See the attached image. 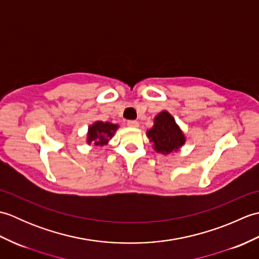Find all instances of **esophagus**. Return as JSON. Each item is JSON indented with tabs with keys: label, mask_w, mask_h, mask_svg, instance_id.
I'll list each match as a JSON object with an SVG mask.
<instances>
[{
	"label": "esophagus",
	"mask_w": 259,
	"mask_h": 259,
	"mask_svg": "<svg viewBox=\"0 0 259 259\" xmlns=\"http://www.w3.org/2000/svg\"><path fill=\"white\" fill-rule=\"evenodd\" d=\"M128 125L129 126H133V128H137V126H139V122L137 120H129L128 121Z\"/></svg>",
	"instance_id": "1"
}]
</instances>
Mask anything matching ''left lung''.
Listing matches in <instances>:
<instances>
[{
	"label": "left lung",
	"mask_w": 259,
	"mask_h": 259,
	"mask_svg": "<svg viewBox=\"0 0 259 259\" xmlns=\"http://www.w3.org/2000/svg\"><path fill=\"white\" fill-rule=\"evenodd\" d=\"M156 151L170 153L185 144V136L176 124L172 115L162 111L155 118V124L147 133Z\"/></svg>",
	"instance_id": "left-lung-1"
}]
</instances>
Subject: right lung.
<instances>
[{
    "instance_id": "add662e5",
    "label": "right lung",
    "mask_w": 259,
    "mask_h": 259,
    "mask_svg": "<svg viewBox=\"0 0 259 259\" xmlns=\"http://www.w3.org/2000/svg\"><path fill=\"white\" fill-rule=\"evenodd\" d=\"M117 128V124L98 121V122L93 123L89 126L88 142H93L96 146L106 145L108 142V139L111 138Z\"/></svg>"
}]
</instances>
